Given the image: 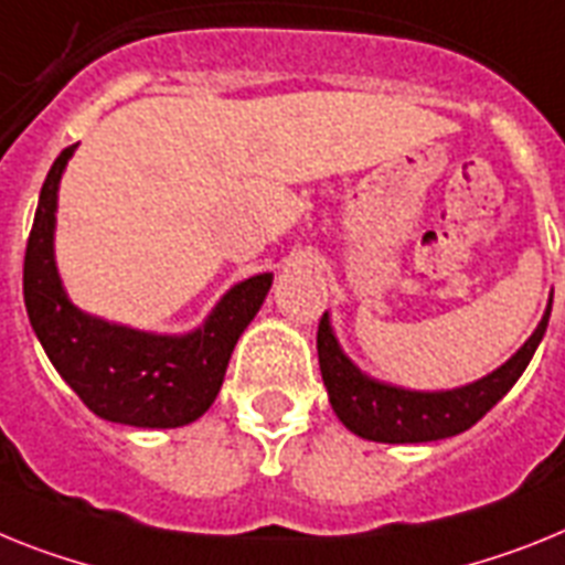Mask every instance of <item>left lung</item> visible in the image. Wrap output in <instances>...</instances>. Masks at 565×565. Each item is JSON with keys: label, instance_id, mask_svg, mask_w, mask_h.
<instances>
[{"label": "left lung", "instance_id": "obj_1", "mask_svg": "<svg viewBox=\"0 0 565 565\" xmlns=\"http://www.w3.org/2000/svg\"><path fill=\"white\" fill-rule=\"evenodd\" d=\"M548 316H552V298L532 339L502 367L471 385L454 387V391H405V387L385 385V382L364 376L348 355L341 353L324 312L316 344H319V367L330 405L335 416L344 422V428L371 443H434V439L462 434L477 425L514 387L516 379L523 376L540 339L546 333Z\"/></svg>", "mask_w": 565, "mask_h": 565}]
</instances>
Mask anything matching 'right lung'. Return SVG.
<instances>
[{
	"label": "right lung",
	"instance_id": "right-lung-1",
	"mask_svg": "<svg viewBox=\"0 0 565 565\" xmlns=\"http://www.w3.org/2000/svg\"><path fill=\"white\" fill-rule=\"evenodd\" d=\"M77 146L63 149L42 183L25 246L28 319L56 373L99 419L135 428H180L210 411L246 324L260 310L273 275L235 284L203 327L186 335L140 333L71 305L54 260L56 189Z\"/></svg>",
	"mask_w": 565,
	"mask_h": 565
}]
</instances>
